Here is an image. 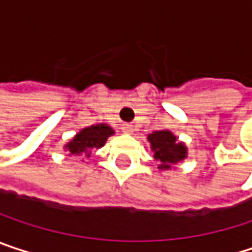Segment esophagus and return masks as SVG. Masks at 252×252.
Masks as SVG:
<instances>
[{
	"instance_id": "esophagus-1",
	"label": "esophagus",
	"mask_w": 252,
	"mask_h": 252,
	"mask_svg": "<svg viewBox=\"0 0 252 252\" xmlns=\"http://www.w3.org/2000/svg\"><path fill=\"white\" fill-rule=\"evenodd\" d=\"M123 131H124L126 134H131V132H132V126H129V124H124V126H123Z\"/></svg>"
}]
</instances>
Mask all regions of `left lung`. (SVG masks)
Masks as SVG:
<instances>
[{
    "label": "left lung",
    "instance_id": "left-lung-1",
    "mask_svg": "<svg viewBox=\"0 0 252 252\" xmlns=\"http://www.w3.org/2000/svg\"><path fill=\"white\" fill-rule=\"evenodd\" d=\"M147 141L150 143V150L153 152V158L158 162L159 171L174 169L188 156L185 143L179 141L171 129L155 131L147 135Z\"/></svg>",
    "mask_w": 252,
    "mask_h": 252
}]
</instances>
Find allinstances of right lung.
Wrapping results in <instances>:
<instances>
[{
    "instance_id": "obj_1",
    "label": "right lung",
    "mask_w": 252,
    "mask_h": 252,
    "mask_svg": "<svg viewBox=\"0 0 252 252\" xmlns=\"http://www.w3.org/2000/svg\"><path fill=\"white\" fill-rule=\"evenodd\" d=\"M114 128L108 124H96L80 129L76 135L64 146V152L68 156H90L93 149H100L105 146L106 140L114 135Z\"/></svg>"
}]
</instances>
